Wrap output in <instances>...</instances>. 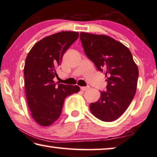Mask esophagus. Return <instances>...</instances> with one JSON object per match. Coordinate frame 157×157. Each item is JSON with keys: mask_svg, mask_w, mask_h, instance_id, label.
Instances as JSON below:
<instances>
[{"mask_svg": "<svg viewBox=\"0 0 157 157\" xmlns=\"http://www.w3.org/2000/svg\"><path fill=\"white\" fill-rule=\"evenodd\" d=\"M90 89V86H86V87H81V90L82 91H86Z\"/></svg>", "mask_w": 157, "mask_h": 157, "instance_id": "esophagus-1", "label": "esophagus"}]
</instances>
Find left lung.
Wrapping results in <instances>:
<instances>
[{
	"instance_id": "left-lung-1",
	"label": "left lung",
	"mask_w": 157,
	"mask_h": 157,
	"mask_svg": "<svg viewBox=\"0 0 157 157\" xmlns=\"http://www.w3.org/2000/svg\"><path fill=\"white\" fill-rule=\"evenodd\" d=\"M84 52L106 76V92L90 105L92 113L104 122L117 120L132 102L136 91L138 69L127 47L106 35L81 33Z\"/></svg>"
}]
</instances>
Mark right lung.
<instances>
[{
    "instance_id": "add662e5",
    "label": "right lung",
    "mask_w": 157,
    "mask_h": 157,
    "mask_svg": "<svg viewBox=\"0 0 157 157\" xmlns=\"http://www.w3.org/2000/svg\"><path fill=\"white\" fill-rule=\"evenodd\" d=\"M78 33L63 31L43 38L33 46L25 59V91L28 107L36 122L47 127L57 120L67 97L79 92L78 86L58 84L56 69L63 55L78 39Z\"/></svg>"
}]
</instances>
